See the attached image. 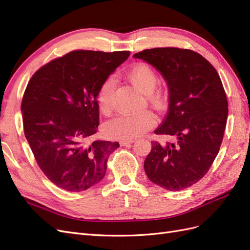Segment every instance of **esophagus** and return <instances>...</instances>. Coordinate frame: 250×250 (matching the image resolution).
<instances>
[{
  "mask_svg": "<svg viewBox=\"0 0 250 250\" xmlns=\"http://www.w3.org/2000/svg\"><path fill=\"white\" fill-rule=\"evenodd\" d=\"M134 141L133 140H122L120 141V145L121 146H128L129 144H132Z\"/></svg>",
  "mask_w": 250,
  "mask_h": 250,
  "instance_id": "esophagus-1",
  "label": "esophagus"
}]
</instances>
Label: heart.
Instances as JSON below:
<instances>
[{
    "label": "heart",
    "instance_id": "1",
    "mask_svg": "<svg viewBox=\"0 0 250 250\" xmlns=\"http://www.w3.org/2000/svg\"><path fill=\"white\" fill-rule=\"evenodd\" d=\"M127 77L132 84L143 94L148 95L154 104L163 103V94L154 92L158 83V75L152 66L145 62L135 63L127 73ZM115 79L109 77L104 80L97 94L99 108L103 113L110 112L112 108ZM156 122V118L151 111H145L134 116H119L110 120L105 125V133L108 137L119 140H134L143 135Z\"/></svg>",
    "mask_w": 250,
    "mask_h": 250
}]
</instances>
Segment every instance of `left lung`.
Wrapping results in <instances>:
<instances>
[{"label": "left lung", "instance_id": "1", "mask_svg": "<svg viewBox=\"0 0 250 250\" xmlns=\"http://www.w3.org/2000/svg\"><path fill=\"white\" fill-rule=\"evenodd\" d=\"M161 72L169 87V110L156 134L175 135L176 143L152 148L144 163L148 178L169 191L199 181L220 149L229 104L220 77L199 53L179 48H154L135 53Z\"/></svg>", "mask_w": 250, "mask_h": 250}]
</instances>
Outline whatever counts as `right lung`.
Here are the masks:
<instances>
[{"label":"right lung","mask_w":250,"mask_h":250,"mask_svg":"<svg viewBox=\"0 0 250 250\" xmlns=\"http://www.w3.org/2000/svg\"><path fill=\"white\" fill-rule=\"evenodd\" d=\"M129 51L76 50L37 70L22 97L25 137L50 181L69 192L99 183L118 142L93 140L99 125L97 94Z\"/></svg>","instance_id":"right-lung-1"}]
</instances>
